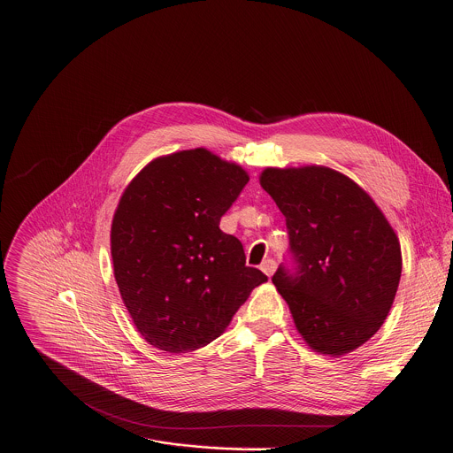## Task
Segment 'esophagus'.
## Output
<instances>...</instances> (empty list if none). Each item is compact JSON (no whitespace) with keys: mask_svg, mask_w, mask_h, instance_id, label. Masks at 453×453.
<instances>
[{"mask_svg":"<svg viewBox=\"0 0 453 453\" xmlns=\"http://www.w3.org/2000/svg\"><path fill=\"white\" fill-rule=\"evenodd\" d=\"M275 268H277V265H275V261H273V259H265V261L261 263V270H263L268 277H272V275H273Z\"/></svg>","mask_w":453,"mask_h":453,"instance_id":"obj_1","label":"esophagus"}]
</instances>
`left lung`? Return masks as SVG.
<instances>
[{"mask_svg":"<svg viewBox=\"0 0 453 453\" xmlns=\"http://www.w3.org/2000/svg\"><path fill=\"white\" fill-rule=\"evenodd\" d=\"M259 185L286 219L296 272L272 277L298 334L315 352L340 357L384 324L398 289L402 250L373 199L322 165L266 167Z\"/></svg>","mask_w":453,"mask_h":453,"instance_id":"left-lung-1","label":"left lung"}]
</instances>
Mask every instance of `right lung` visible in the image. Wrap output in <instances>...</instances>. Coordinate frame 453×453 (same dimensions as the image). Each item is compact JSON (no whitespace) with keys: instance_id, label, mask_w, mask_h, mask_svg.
<instances>
[{"instance_id":"add662e5","label":"right lung","mask_w":453,"mask_h":453,"mask_svg":"<svg viewBox=\"0 0 453 453\" xmlns=\"http://www.w3.org/2000/svg\"><path fill=\"white\" fill-rule=\"evenodd\" d=\"M247 181L240 165L197 147L149 162L122 192L110 231L113 275L149 345L206 347L268 280L219 227Z\"/></svg>"}]
</instances>
